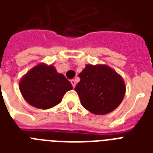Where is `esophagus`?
Masks as SVG:
<instances>
[{"label":"esophagus","instance_id":"obj_1","mask_svg":"<svg viewBox=\"0 0 153 153\" xmlns=\"http://www.w3.org/2000/svg\"><path fill=\"white\" fill-rule=\"evenodd\" d=\"M71 82L72 86H73V87H75V86H76V80L75 79H72V80H71Z\"/></svg>","mask_w":153,"mask_h":153}]
</instances>
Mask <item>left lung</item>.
Masks as SVG:
<instances>
[{
  "label": "left lung",
  "mask_w": 153,
  "mask_h": 153,
  "mask_svg": "<svg viewBox=\"0 0 153 153\" xmlns=\"http://www.w3.org/2000/svg\"><path fill=\"white\" fill-rule=\"evenodd\" d=\"M79 76L80 82L74 91L82 105L92 114H109L123 100L126 89L125 82L109 66L87 64Z\"/></svg>",
  "instance_id": "1"
}]
</instances>
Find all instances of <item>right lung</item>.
Segmentation results:
<instances>
[{"label":"right lung","instance_id":"1","mask_svg":"<svg viewBox=\"0 0 153 153\" xmlns=\"http://www.w3.org/2000/svg\"><path fill=\"white\" fill-rule=\"evenodd\" d=\"M19 88L28 104L48 109L60 103L66 92L72 90L73 86L53 65L39 63L22 77Z\"/></svg>","mask_w":153,"mask_h":153}]
</instances>
